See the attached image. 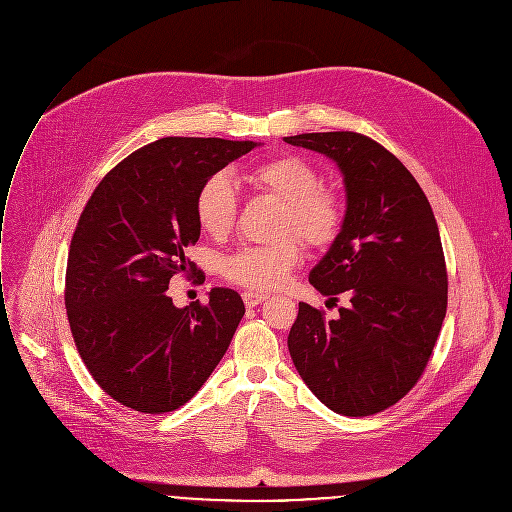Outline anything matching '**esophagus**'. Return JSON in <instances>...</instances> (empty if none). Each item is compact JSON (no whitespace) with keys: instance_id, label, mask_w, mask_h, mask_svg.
<instances>
[{"instance_id":"obj_1","label":"esophagus","mask_w":512,"mask_h":512,"mask_svg":"<svg viewBox=\"0 0 512 512\" xmlns=\"http://www.w3.org/2000/svg\"><path fill=\"white\" fill-rule=\"evenodd\" d=\"M242 298H244L246 306H256V304H262V302L268 298V294H264V292H254V290H246V292H242Z\"/></svg>"}]
</instances>
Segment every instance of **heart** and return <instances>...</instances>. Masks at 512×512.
<instances>
[{"instance_id":"obj_1","label":"heart","mask_w":512,"mask_h":512,"mask_svg":"<svg viewBox=\"0 0 512 512\" xmlns=\"http://www.w3.org/2000/svg\"><path fill=\"white\" fill-rule=\"evenodd\" d=\"M248 179L262 191L284 203L280 216L282 232H296L313 248L329 246L341 230V201L329 189L319 187L317 169L298 155L268 159L248 171ZM195 214L201 228L212 236H226L238 214V193L232 177L224 171L210 175L197 191ZM300 260L294 238L266 246H248L222 262V274L240 286L272 290L280 286Z\"/></svg>"}]
</instances>
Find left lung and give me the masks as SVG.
Here are the masks:
<instances>
[{
    "mask_svg": "<svg viewBox=\"0 0 512 512\" xmlns=\"http://www.w3.org/2000/svg\"><path fill=\"white\" fill-rule=\"evenodd\" d=\"M284 141L333 159L343 175V224L309 282L325 296L349 294L331 321L298 302L288 351L329 410L371 416L416 385L440 335L448 276L438 224L414 175L373 139L337 131Z\"/></svg>",
    "mask_w": 512,
    "mask_h": 512,
    "instance_id": "1",
    "label": "left lung"
}]
</instances>
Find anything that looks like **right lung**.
<instances>
[{
  "mask_svg": "<svg viewBox=\"0 0 512 512\" xmlns=\"http://www.w3.org/2000/svg\"><path fill=\"white\" fill-rule=\"evenodd\" d=\"M260 143L165 137L131 153L92 191L72 236L66 313L94 381L143 414L173 412L212 375L246 313L232 288L177 309L169 280L195 274V197Z\"/></svg>",
  "mask_w": 512,
  "mask_h": 512,
  "instance_id": "1",
  "label": "right lung"
}]
</instances>
